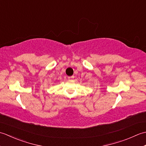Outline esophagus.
I'll return each mask as SVG.
<instances>
[{"label": "esophagus", "mask_w": 146, "mask_h": 146, "mask_svg": "<svg viewBox=\"0 0 146 146\" xmlns=\"http://www.w3.org/2000/svg\"><path fill=\"white\" fill-rule=\"evenodd\" d=\"M74 76H68V79L69 80H73L74 78Z\"/></svg>", "instance_id": "1"}]
</instances>
